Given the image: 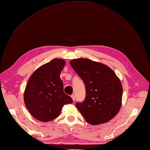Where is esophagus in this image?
Listing matches in <instances>:
<instances>
[{"instance_id":"1","label":"esophagus","mask_w":150,"mask_h":150,"mask_svg":"<svg viewBox=\"0 0 150 150\" xmlns=\"http://www.w3.org/2000/svg\"><path fill=\"white\" fill-rule=\"evenodd\" d=\"M71 97L72 100H74V101H75V95H72L71 96Z\"/></svg>"}]
</instances>
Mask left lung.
<instances>
[{"mask_svg":"<svg viewBox=\"0 0 150 150\" xmlns=\"http://www.w3.org/2000/svg\"><path fill=\"white\" fill-rule=\"evenodd\" d=\"M73 69L85 85L86 97L76 107L91 125L112 120L121 105L123 88L115 73L107 66L88 59L70 61Z\"/></svg>","mask_w":150,"mask_h":150,"instance_id":"8db88e82","label":"left lung"}]
</instances>
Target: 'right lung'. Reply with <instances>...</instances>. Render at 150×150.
<instances>
[{"instance_id": "obj_1", "label": "right lung", "mask_w": 150, "mask_h": 150, "mask_svg": "<svg viewBox=\"0 0 150 150\" xmlns=\"http://www.w3.org/2000/svg\"><path fill=\"white\" fill-rule=\"evenodd\" d=\"M65 62L54 59L34 72L27 83L24 102L32 116L41 121L57 117L64 105L73 103L70 96L64 93L60 74Z\"/></svg>"}]
</instances>
